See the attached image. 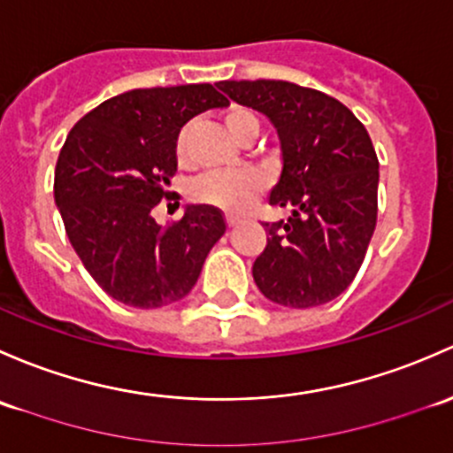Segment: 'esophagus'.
I'll return each mask as SVG.
<instances>
[{"label":"esophagus","instance_id":"34e87169","mask_svg":"<svg viewBox=\"0 0 453 453\" xmlns=\"http://www.w3.org/2000/svg\"><path fill=\"white\" fill-rule=\"evenodd\" d=\"M237 222H240V220H237L235 216H226V225H228V226H235Z\"/></svg>","mask_w":453,"mask_h":453}]
</instances>
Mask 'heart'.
Masks as SVG:
<instances>
[{"instance_id":"1","label":"heart","mask_w":453,"mask_h":453,"mask_svg":"<svg viewBox=\"0 0 453 453\" xmlns=\"http://www.w3.org/2000/svg\"><path fill=\"white\" fill-rule=\"evenodd\" d=\"M226 130L231 137L240 143H250L259 134V118L250 109L244 106H231L225 115ZM174 152L179 163L189 161V126H183L176 134ZM259 194V180L253 174L246 172H211V174H203L189 185V198L198 204H207V207L222 209L228 213H240L253 203L255 196Z\"/></svg>"}]
</instances>
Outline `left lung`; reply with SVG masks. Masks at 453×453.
<instances>
[{
	"label": "left lung",
	"instance_id": "8db88e82",
	"mask_svg": "<svg viewBox=\"0 0 453 453\" xmlns=\"http://www.w3.org/2000/svg\"><path fill=\"white\" fill-rule=\"evenodd\" d=\"M231 100L268 115L281 139L273 207L286 222H264L255 259L261 295L283 307L323 305L342 295L365 261L377 225L380 161L365 124L335 97L286 81H222Z\"/></svg>",
	"mask_w": 453,
	"mask_h": 453
}]
</instances>
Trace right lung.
<instances>
[{
	"label": "right lung",
	"mask_w": 453,
	"mask_h": 453,
	"mask_svg": "<svg viewBox=\"0 0 453 453\" xmlns=\"http://www.w3.org/2000/svg\"><path fill=\"white\" fill-rule=\"evenodd\" d=\"M228 100L213 85L133 88L88 111L67 134L54 200L87 273L124 305L152 310L189 295L225 235L220 209L189 204L158 226L152 209L176 174L174 142L189 119Z\"/></svg>",
	"instance_id": "1"
}]
</instances>
